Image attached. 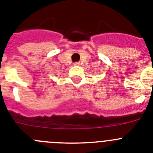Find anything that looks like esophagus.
<instances>
[{"label": "esophagus", "instance_id": "obj_1", "mask_svg": "<svg viewBox=\"0 0 153 153\" xmlns=\"http://www.w3.org/2000/svg\"><path fill=\"white\" fill-rule=\"evenodd\" d=\"M74 65L75 66H78V65H79V62H76V63H74Z\"/></svg>", "mask_w": 153, "mask_h": 153}]
</instances>
